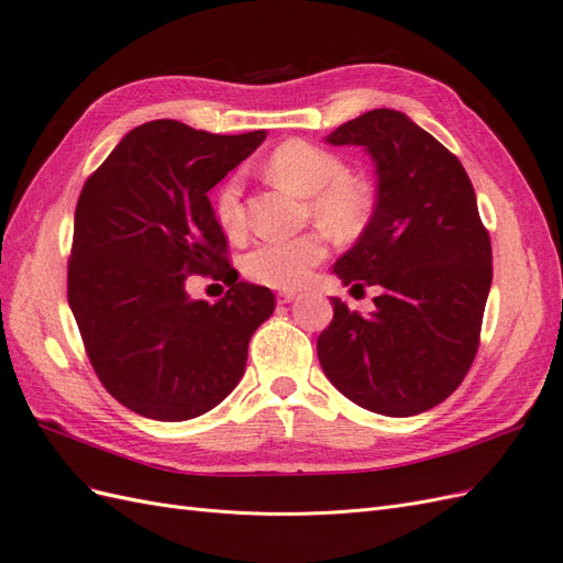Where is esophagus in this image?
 <instances>
[{
  "instance_id": "1",
  "label": "esophagus",
  "mask_w": 563,
  "mask_h": 563,
  "mask_svg": "<svg viewBox=\"0 0 563 563\" xmlns=\"http://www.w3.org/2000/svg\"><path fill=\"white\" fill-rule=\"evenodd\" d=\"M298 298V294H294V291H279L277 294V302L279 305H288V302H294Z\"/></svg>"
}]
</instances>
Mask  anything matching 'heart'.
I'll use <instances>...</instances> for the list:
<instances>
[{
  "label": "heart",
  "instance_id": "1",
  "mask_svg": "<svg viewBox=\"0 0 563 563\" xmlns=\"http://www.w3.org/2000/svg\"><path fill=\"white\" fill-rule=\"evenodd\" d=\"M267 172L279 185L310 197L317 220L335 232H360L371 213V192L350 178L347 164L335 152L308 141H286L267 159ZM216 218L230 234L246 228L242 183L230 178L216 195ZM329 244L321 232L291 240H267L244 255V275L272 288H296L310 279L312 269L327 258Z\"/></svg>",
  "mask_w": 563,
  "mask_h": 563
}]
</instances>
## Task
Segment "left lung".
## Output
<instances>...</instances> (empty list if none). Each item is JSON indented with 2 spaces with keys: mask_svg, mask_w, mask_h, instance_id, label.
<instances>
[{
  "mask_svg": "<svg viewBox=\"0 0 563 563\" xmlns=\"http://www.w3.org/2000/svg\"><path fill=\"white\" fill-rule=\"evenodd\" d=\"M327 141L362 145L376 162V209L333 272L380 296L366 317L331 298L319 364L366 411L418 416L453 395L479 350L490 236L463 164L404 112H364Z\"/></svg>",
  "mask_w": 563,
  "mask_h": 563,
  "instance_id": "8db88e82",
  "label": "left lung"
}]
</instances>
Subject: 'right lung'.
Here are the masks:
<instances>
[{
    "mask_svg": "<svg viewBox=\"0 0 563 563\" xmlns=\"http://www.w3.org/2000/svg\"><path fill=\"white\" fill-rule=\"evenodd\" d=\"M265 141L157 119L124 135L81 187L67 302L98 380L133 413L190 420L242 380L249 340L275 310L269 288L236 282L209 190ZM192 274L230 280L216 306Z\"/></svg>",
    "mask_w": 563,
    "mask_h": 563,
    "instance_id": "add662e5",
    "label": "right lung"
}]
</instances>
